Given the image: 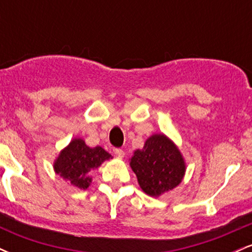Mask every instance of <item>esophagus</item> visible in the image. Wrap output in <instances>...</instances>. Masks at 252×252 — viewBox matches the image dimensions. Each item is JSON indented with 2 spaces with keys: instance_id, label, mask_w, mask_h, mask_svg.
I'll list each match as a JSON object with an SVG mask.
<instances>
[{
  "instance_id": "1",
  "label": "esophagus",
  "mask_w": 252,
  "mask_h": 252,
  "mask_svg": "<svg viewBox=\"0 0 252 252\" xmlns=\"http://www.w3.org/2000/svg\"><path fill=\"white\" fill-rule=\"evenodd\" d=\"M114 153H115V155H116V156H118V158H123V156H124V152H123V150L122 149H114Z\"/></svg>"
}]
</instances>
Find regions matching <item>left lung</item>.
<instances>
[{
  "label": "left lung",
  "mask_w": 252,
  "mask_h": 252,
  "mask_svg": "<svg viewBox=\"0 0 252 252\" xmlns=\"http://www.w3.org/2000/svg\"><path fill=\"white\" fill-rule=\"evenodd\" d=\"M130 167L143 192L155 198L179 186L186 172L181 152L164 134L152 135L142 149H136Z\"/></svg>",
  "instance_id": "8db88e82"
}]
</instances>
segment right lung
<instances>
[{
	"instance_id": "1",
	"label": "right lung",
	"mask_w": 252,
	"mask_h": 252,
	"mask_svg": "<svg viewBox=\"0 0 252 252\" xmlns=\"http://www.w3.org/2000/svg\"><path fill=\"white\" fill-rule=\"evenodd\" d=\"M110 158H112V156L102 147L90 148L83 138H73L68 146L60 152L54 161L53 168L57 174L73 187L86 189L92 182L90 173Z\"/></svg>"
}]
</instances>
